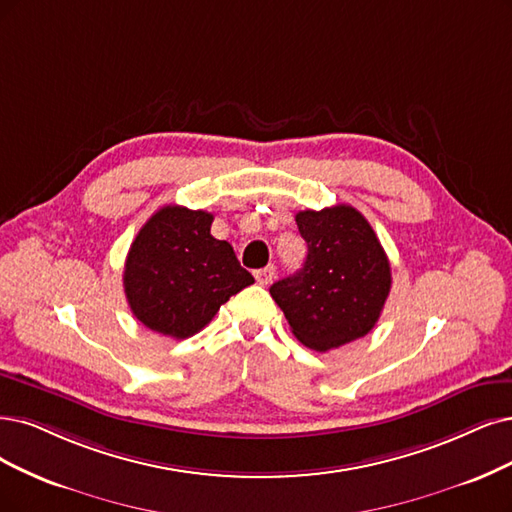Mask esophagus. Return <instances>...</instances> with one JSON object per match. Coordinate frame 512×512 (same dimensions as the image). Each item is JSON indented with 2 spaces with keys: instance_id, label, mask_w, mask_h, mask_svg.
Instances as JSON below:
<instances>
[{
  "instance_id": "34e87169",
  "label": "esophagus",
  "mask_w": 512,
  "mask_h": 512,
  "mask_svg": "<svg viewBox=\"0 0 512 512\" xmlns=\"http://www.w3.org/2000/svg\"><path fill=\"white\" fill-rule=\"evenodd\" d=\"M274 276H276V268L272 266V263H270V266H266V268H261V270L255 272V278H257V282H259L261 287H268L270 282L274 280Z\"/></svg>"
}]
</instances>
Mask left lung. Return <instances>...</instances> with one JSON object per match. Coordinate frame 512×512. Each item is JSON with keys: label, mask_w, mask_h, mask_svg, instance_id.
Masks as SVG:
<instances>
[{"label": "left lung", "mask_w": 512, "mask_h": 512, "mask_svg": "<svg viewBox=\"0 0 512 512\" xmlns=\"http://www.w3.org/2000/svg\"><path fill=\"white\" fill-rule=\"evenodd\" d=\"M308 244L304 268L270 287L301 344L327 352L365 337L390 293V261L369 221L337 204L295 215Z\"/></svg>", "instance_id": "left-lung-1"}]
</instances>
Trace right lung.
<instances>
[{
  "label": "right lung",
  "mask_w": 512,
  "mask_h": 512,
  "mask_svg": "<svg viewBox=\"0 0 512 512\" xmlns=\"http://www.w3.org/2000/svg\"><path fill=\"white\" fill-rule=\"evenodd\" d=\"M213 215L162 206L132 240L124 293L141 323L185 339L204 329L227 299L255 282L230 242L211 236Z\"/></svg>",
  "instance_id": "right-lung-1"
}]
</instances>
